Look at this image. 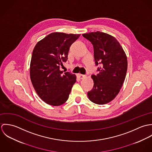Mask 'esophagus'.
I'll return each instance as SVG.
<instances>
[{"mask_svg":"<svg viewBox=\"0 0 152 152\" xmlns=\"http://www.w3.org/2000/svg\"><path fill=\"white\" fill-rule=\"evenodd\" d=\"M78 76H79V77H80V79H83V78H84L86 77V75H83V74H79Z\"/></svg>","mask_w":152,"mask_h":152,"instance_id":"esophagus-1","label":"esophagus"}]
</instances>
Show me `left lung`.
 <instances>
[{"instance_id": "1", "label": "left lung", "mask_w": 152, "mask_h": 152, "mask_svg": "<svg viewBox=\"0 0 152 152\" xmlns=\"http://www.w3.org/2000/svg\"><path fill=\"white\" fill-rule=\"evenodd\" d=\"M83 36L93 45L95 65H101L97 69L99 74L91 76L94 87L88 92V96L96 104H108L118 94L125 81L126 54L118 40L108 34L98 31Z\"/></svg>"}]
</instances>
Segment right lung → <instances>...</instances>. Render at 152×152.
Here are the masks:
<instances>
[{
    "label": "right lung",
    "instance_id": "obj_1",
    "mask_svg": "<svg viewBox=\"0 0 152 152\" xmlns=\"http://www.w3.org/2000/svg\"><path fill=\"white\" fill-rule=\"evenodd\" d=\"M80 34L51 33L39 42L33 51L30 75L39 97L47 104L59 106L67 101L76 76L60 69L68 60L71 44Z\"/></svg>",
    "mask_w": 152,
    "mask_h": 152
}]
</instances>
